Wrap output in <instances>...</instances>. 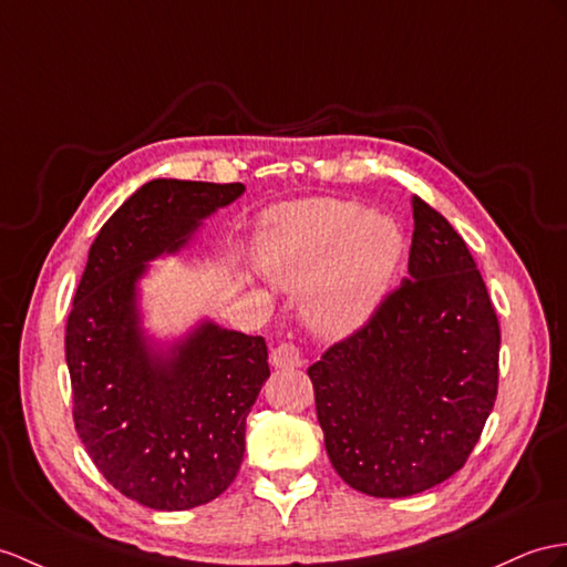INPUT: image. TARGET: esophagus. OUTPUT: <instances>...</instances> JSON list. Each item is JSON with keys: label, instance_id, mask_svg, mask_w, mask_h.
I'll use <instances>...</instances> for the list:
<instances>
[{"label": "esophagus", "instance_id": "esophagus-1", "mask_svg": "<svg viewBox=\"0 0 567 567\" xmlns=\"http://www.w3.org/2000/svg\"><path fill=\"white\" fill-rule=\"evenodd\" d=\"M269 361L274 368H281V370H288V368H300L302 365V355L298 351L296 343L291 341H281L279 347L271 349V355Z\"/></svg>", "mask_w": 567, "mask_h": 567}]
</instances>
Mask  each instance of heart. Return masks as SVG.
<instances>
[{
  "instance_id": "heart-1",
  "label": "heart",
  "mask_w": 567,
  "mask_h": 567,
  "mask_svg": "<svg viewBox=\"0 0 567 567\" xmlns=\"http://www.w3.org/2000/svg\"><path fill=\"white\" fill-rule=\"evenodd\" d=\"M409 240L399 220L349 199H302L265 216L257 259L298 291L312 331L327 339L361 329L390 296Z\"/></svg>"
}]
</instances>
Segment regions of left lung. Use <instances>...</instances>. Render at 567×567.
<instances>
[{"mask_svg": "<svg viewBox=\"0 0 567 567\" xmlns=\"http://www.w3.org/2000/svg\"><path fill=\"white\" fill-rule=\"evenodd\" d=\"M409 276L308 368L331 466L372 498L460 472L498 394L501 327L466 243L411 199Z\"/></svg>", "mask_w": 567, "mask_h": 567, "instance_id": "obj_1", "label": "left lung"}]
</instances>
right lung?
I'll return each instance as SVG.
<instances>
[{
    "instance_id": "right-lung-1",
    "label": "right lung",
    "mask_w": 567,
    "mask_h": 567,
    "mask_svg": "<svg viewBox=\"0 0 567 567\" xmlns=\"http://www.w3.org/2000/svg\"><path fill=\"white\" fill-rule=\"evenodd\" d=\"M245 185L151 179L95 236L66 320L74 425L99 472L151 509L224 493L245 454V419L269 378L261 337L202 320L158 343L142 327L148 261L175 255Z\"/></svg>"
}]
</instances>
